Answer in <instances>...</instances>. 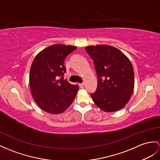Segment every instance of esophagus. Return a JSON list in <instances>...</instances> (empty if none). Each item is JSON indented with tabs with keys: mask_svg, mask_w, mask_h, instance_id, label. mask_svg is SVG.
<instances>
[{
	"mask_svg": "<svg viewBox=\"0 0 160 160\" xmlns=\"http://www.w3.org/2000/svg\"><path fill=\"white\" fill-rule=\"evenodd\" d=\"M79 87H80L81 88H83L84 87V83H79Z\"/></svg>",
	"mask_w": 160,
	"mask_h": 160,
	"instance_id": "34e87169",
	"label": "esophagus"
}]
</instances>
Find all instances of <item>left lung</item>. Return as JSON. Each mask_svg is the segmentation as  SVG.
<instances>
[{"mask_svg":"<svg viewBox=\"0 0 160 160\" xmlns=\"http://www.w3.org/2000/svg\"><path fill=\"white\" fill-rule=\"evenodd\" d=\"M85 50L93 61L98 85L91 93L93 102L105 112L118 111L129 102L134 87L132 64L125 54L108 45L88 46Z\"/></svg>","mask_w":160,"mask_h":160,"instance_id":"8db88e82","label":"left lung"}]
</instances>
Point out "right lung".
<instances>
[{
  "instance_id": "obj_1",
  "label": "right lung",
  "mask_w": 160,
  "mask_h": 160,
  "mask_svg": "<svg viewBox=\"0 0 160 160\" xmlns=\"http://www.w3.org/2000/svg\"><path fill=\"white\" fill-rule=\"evenodd\" d=\"M76 49V46L56 44L34 58L30 70V88L34 100L42 111L62 113L75 100L79 87L58 78L66 72L65 58Z\"/></svg>"
}]
</instances>
